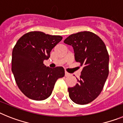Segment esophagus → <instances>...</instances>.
Here are the masks:
<instances>
[{
  "label": "esophagus",
  "mask_w": 123,
  "mask_h": 123,
  "mask_svg": "<svg viewBox=\"0 0 123 123\" xmlns=\"http://www.w3.org/2000/svg\"><path fill=\"white\" fill-rule=\"evenodd\" d=\"M65 76H69V75H70V74H69V73L67 72V71H65Z\"/></svg>",
  "instance_id": "34e87169"
}]
</instances>
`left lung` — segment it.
Returning a JSON list of instances; mask_svg holds the SVG:
<instances>
[{
	"label": "left lung",
	"instance_id": "1",
	"mask_svg": "<svg viewBox=\"0 0 123 123\" xmlns=\"http://www.w3.org/2000/svg\"><path fill=\"white\" fill-rule=\"evenodd\" d=\"M64 43L73 47L75 60L83 67L78 83L68 87L69 98L75 104L86 105L99 95L108 78V51L100 38L89 31L71 34Z\"/></svg>",
	"mask_w": 123,
	"mask_h": 123
}]
</instances>
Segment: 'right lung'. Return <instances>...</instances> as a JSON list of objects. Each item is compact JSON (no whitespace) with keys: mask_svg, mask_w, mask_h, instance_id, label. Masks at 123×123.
I'll return each instance as SVG.
<instances>
[{"mask_svg":"<svg viewBox=\"0 0 123 123\" xmlns=\"http://www.w3.org/2000/svg\"><path fill=\"white\" fill-rule=\"evenodd\" d=\"M62 37L40 31L25 34L12 52V71L20 91L29 98L43 100L52 94L56 80L65 76L61 67H47L43 62Z\"/></svg>","mask_w":123,"mask_h":123,"instance_id":"right-lung-1","label":"right lung"}]
</instances>
